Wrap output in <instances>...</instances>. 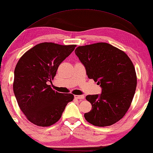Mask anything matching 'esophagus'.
I'll return each mask as SVG.
<instances>
[{"label":"esophagus","instance_id":"34e87169","mask_svg":"<svg viewBox=\"0 0 153 153\" xmlns=\"http://www.w3.org/2000/svg\"><path fill=\"white\" fill-rule=\"evenodd\" d=\"M74 97L77 99H84L85 97L84 95H75Z\"/></svg>","mask_w":153,"mask_h":153}]
</instances>
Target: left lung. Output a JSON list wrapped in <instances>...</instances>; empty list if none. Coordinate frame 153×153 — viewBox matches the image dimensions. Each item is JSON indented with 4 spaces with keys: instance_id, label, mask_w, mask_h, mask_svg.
I'll list each match as a JSON object with an SVG mask.
<instances>
[{
    "instance_id": "left-lung-1",
    "label": "left lung",
    "mask_w": 153,
    "mask_h": 153,
    "mask_svg": "<svg viewBox=\"0 0 153 153\" xmlns=\"http://www.w3.org/2000/svg\"><path fill=\"white\" fill-rule=\"evenodd\" d=\"M75 53L86 74L102 88L101 94L87 95L92 110L84 114L89 123L97 127L114 124L129 110L137 86L135 67L129 57L107 43L77 47Z\"/></svg>"
}]
</instances>
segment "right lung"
Returning a JSON list of instances; mask_svg holds the SVG:
<instances>
[{
    "label": "right lung",
    "instance_id": "add662e5",
    "mask_svg": "<svg viewBox=\"0 0 153 153\" xmlns=\"http://www.w3.org/2000/svg\"><path fill=\"white\" fill-rule=\"evenodd\" d=\"M76 47L39 43L18 60L14 71V94L20 110L34 125H54L61 117L67 103L74 99V94L58 93L48 82H52L60 64Z\"/></svg>",
    "mask_w": 153,
    "mask_h": 153
}]
</instances>
